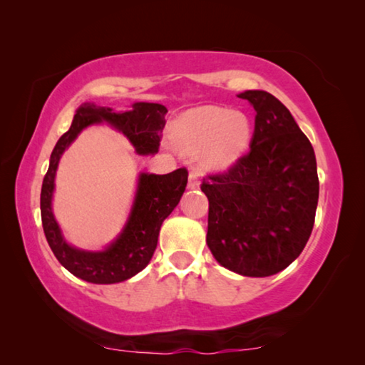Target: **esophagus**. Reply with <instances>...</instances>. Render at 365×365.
Segmentation results:
<instances>
[{"instance_id": "34e87169", "label": "esophagus", "mask_w": 365, "mask_h": 365, "mask_svg": "<svg viewBox=\"0 0 365 365\" xmlns=\"http://www.w3.org/2000/svg\"><path fill=\"white\" fill-rule=\"evenodd\" d=\"M188 187H190V188H198V187H200L198 170H195V168H192V170H190V177H188Z\"/></svg>"}]
</instances>
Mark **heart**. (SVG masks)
Here are the masks:
<instances>
[{
	"instance_id": "b5f03b06",
	"label": "heart",
	"mask_w": 365,
	"mask_h": 365,
	"mask_svg": "<svg viewBox=\"0 0 365 365\" xmlns=\"http://www.w3.org/2000/svg\"><path fill=\"white\" fill-rule=\"evenodd\" d=\"M252 124L242 111L203 106L185 114L178 124V140L190 152H203L208 168L230 167L249 145Z\"/></svg>"
}]
</instances>
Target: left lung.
Here are the masks:
<instances>
[{"label": "left lung", "instance_id": "left-lung-1", "mask_svg": "<svg viewBox=\"0 0 365 365\" xmlns=\"http://www.w3.org/2000/svg\"><path fill=\"white\" fill-rule=\"evenodd\" d=\"M255 110L247 154L203 178L206 244L222 267L246 277L287 269L307 246L319 182L317 157L285 105L262 90L237 95Z\"/></svg>", "mask_w": 365, "mask_h": 365}]
</instances>
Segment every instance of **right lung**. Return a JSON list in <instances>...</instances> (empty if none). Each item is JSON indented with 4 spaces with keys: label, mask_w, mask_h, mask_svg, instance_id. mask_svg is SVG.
<instances>
[{
    "label": "right lung",
    "mask_w": 365,
    "mask_h": 365,
    "mask_svg": "<svg viewBox=\"0 0 365 365\" xmlns=\"http://www.w3.org/2000/svg\"><path fill=\"white\" fill-rule=\"evenodd\" d=\"M165 114L167 108L159 103H134L133 110L124 113L83 103L75 113L72 126L57 140L41 190L42 227L58 262L78 279L90 284H118L139 274L154 255L162 222L182 198L188 170L183 167L165 175L140 173L133 210L123 232L105 251L91 252L70 246L53 217L52 193L58 160L81 130L95 123H108L121 130L138 154H155L165 126Z\"/></svg>",
    "instance_id": "right-lung-1"
}]
</instances>
